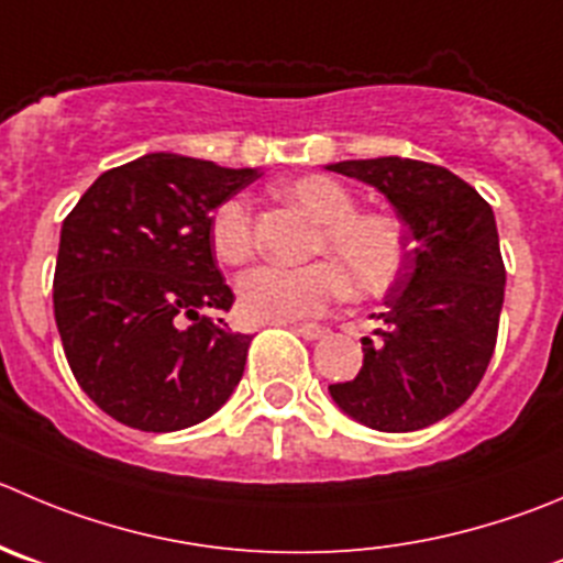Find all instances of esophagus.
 Masks as SVG:
<instances>
[{
    "instance_id": "1",
    "label": "esophagus",
    "mask_w": 563,
    "mask_h": 563,
    "mask_svg": "<svg viewBox=\"0 0 563 563\" xmlns=\"http://www.w3.org/2000/svg\"><path fill=\"white\" fill-rule=\"evenodd\" d=\"M290 331H296L303 340H320V336H325V329L318 323H290Z\"/></svg>"
}]
</instances>
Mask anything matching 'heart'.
I'll list each match as a JSON object with an SVG mask.
<instances>
[{"label": "heart", "mask_w": 563, "mask_h": 563, "mask_svg": "<svg viewBox=\"0 0 563 563\" xmlns=\"http://www.w3.org/2000/svg\"><path fill=\"white\" fill-rule=\"evenodd\" d=\"M292 205L318 221L312 254L329 262L309 265H256L238 278V307L254 323H287L325 312L334 298L382 296L398 282L406 262V234L387 212L353 210L356 198L342 181L307 174L276 187ZM212 251L227 265H240L254 251L251 212L245 201L221 205L210 223Z\"/></svg>", "instance_id": "1"}]
</instances>
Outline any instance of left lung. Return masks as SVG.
Here are the masks:
<instances>
[{
    "label": "left lung",
    "instance_id": "left-lung-1",
    "mask_svg": "<svg viewBox=\"0 0 563 563\" xmlns=\"http://www.w3.org/2000/svg\"><path fill=\"white\" fill-rule=\"evenodd\" d=\"M329 170L376 187L406 227V262L356 378L329 384L356 422L404 433L453 415L484 378L497 342L506 267L495 212L448 168L406 157L342 159Z\"/></svg>",
    "mask_w": 563,
    "mask_h": 563
}]
</instances>
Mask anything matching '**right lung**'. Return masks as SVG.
Here are the masks:
<instances>
[{"mask_svg": "<svg viewBox=\"0 0 563 563\" xmlns=\"http://www.w3.org/2000/svg\"><path fill=\"white\" fill-rule=\"evenodd\" d=\"M256 168L154 152L104 170L60 229L55 320L74 378L112 420L181 431L240 384L251 336L212 260L210 223Z\"/></svg>", "mask_w": 563, "mask_h": 563, "instance_id": "add662e5", "label": "right lung"}]
</instances>
